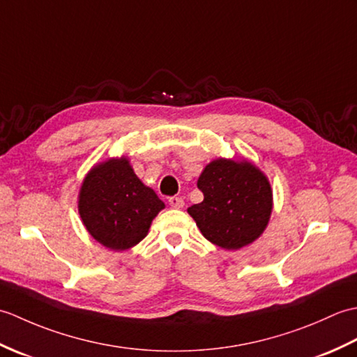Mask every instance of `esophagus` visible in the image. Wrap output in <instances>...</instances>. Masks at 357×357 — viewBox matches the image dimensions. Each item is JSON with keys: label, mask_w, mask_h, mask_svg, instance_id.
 <instances>
[{"label": "esophagus", "mask_w": 357, "mask_h": 357, "mask_svg": "<svg viewBox=\"0 0 357 357\" xmlns=\"http://www.w3.org/2000/svg\"><path fill=\"white\" fill-rule=\"evenodd\" d=\"M169 204H170V207H173V208H183L184 207V199L178 198V196H172V198L169 199Z\"/></svg>", "instance_id": "1"}]
</instances>
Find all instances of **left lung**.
<instances>
[{
    "mask_svg": "<svg viewBox=\"0 0 357 357\" xmlns=\"http://www.w3.org/2000/svg\"><path fill=\"white\" fill-rule=\"evenodd\" d=\"M198 188L204 201L187 211L211 244L239 250L267 229L273 210L270 181L245 158L213 159L199 174Z\"/></svg>",
    "mask_w": 357,
    "mask_h": 357,
    "instance_id": "obj_1",
    "label": "left lung"
}]
</instances>
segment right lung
Instances as JSON below:
<instances>
[{"label":"right lung","mask_w":357,"mask_h":357,"mask_svg":"<svg viewBox=\"0 0 357 357\" xmlns=\"http://www.w3.org/2000/svg\"><path fill=\"white\" fill-rule=\"evenodd\" d=\"M164 207L153 188L136 176L127 156L95 164L78 195V213L86 230L113 252L139 244Z\"/></svg>","instance_id":"add662e5"}]
</instances>
